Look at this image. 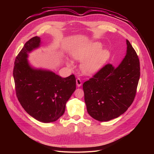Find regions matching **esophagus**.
<instances>
[{
    "label": "esophagus",
    "mask_w": 154,
    "mask_h": 154,
    "mask_svg": "<svg viewBox=\"0 0 154 154\" xmlns=\"http://www.w3.org/2000/svg\"><path fill=\"white\" fill-rule=\"evenodd\" d=\"M76 84H77V85L78 87H80V86L82 85V81H81L80 79L77 78V79H76Z\"/></svg>",
    "instance_id": "1"
}]
</instances>
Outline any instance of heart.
Segmentation results:
<instances>
[{
	"label": "heart",
	"mask_w": 154,
	"mask_h": 154,
	"mask_svg": "<svg viewBox=\"0 0 154 154\" xmlns=\"http://www.w3.org/2000/svg\"><path fill=\"white\" fill-rule=\"evenodd\" d=\"M102 45L94 42L88 47L73 51L72 58L79 61H82L81 64L82 72L87 75H92L97 72L106 63L110 56L107 50H100ZM67 64L72 66V62L67 61Z\"/></svg>",
	"instance_id": "b5f03b06"
}]
</instances>
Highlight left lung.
Masks as SVG:
<instances>
[{
  "instance_id": "obj_1",
  "label": "left lung",
  "mask_w": 154,
  "mask_h": 154,
  "mask_svg": "<svg viewBox=\"0 0 154 154\" xmlns=\"http://www.w3.org/2000/svg\"><path fill=\"white\" fill-rule=\"evenodd\" d=\"M127 53L118 67L107 64L83 84L87 112L94 119L108 121L133 103L140 76V60L127 39Z\"/></svg>"
}]
</instances>
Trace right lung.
<instances>
[{
	"label": "right lung",
	"instance_id": "add662e5",
	"mask_svg": "<svg viewBox=\"0 0 154 154\" xmlns=\"http://www.w3.org/2000/svg\"><path fill=\"white\" fill-rule=\"evenodd\" d=\"M40 38L29 39L14 61L13 77L17 99L26 112L45 123L56 121L64 113L66 103L76 89L74 75L62 78L52 71L29 64L28 53L39 47Z\"/></svg>",
	"mask_w": 154,
	"mask_h": 154
}]
</instances>
